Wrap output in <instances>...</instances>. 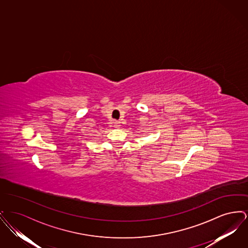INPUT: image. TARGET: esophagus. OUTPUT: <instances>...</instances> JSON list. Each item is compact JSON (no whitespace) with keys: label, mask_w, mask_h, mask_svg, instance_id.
I'll list each match as a JSON object with an SVG mask.
<instances>
[{"label":"esophagus","mask_w":248,"mask_h":248,"mask_svg":"<svg viewBox=\"0 0 248 248\" xmlns=\"http://www.w3.org/2000/svg\"><path fill=\"white\" fill-rule=\"evenodd\" d=\"M113 126H114L115 128H119V127L121 126V123H120L119 121H114V122H113Z\"/></svg>","instance_id":"obj_1"}]
</instances>
